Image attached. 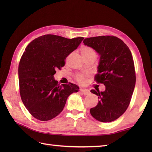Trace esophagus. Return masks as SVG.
<instances>
[{
    "label": "esophagus",
    "instance_id": "34e87169",
    "mask_svg": "<svg viewBox=\"0 0 152 152\" xmlns=\"http://www.w3.org/2000/svg\"><path fill=\"white\" fill-rule=\"evenodd\" d=\"M80 91H81V92L83 93V95H89L90 93L89 90L87 89H82L81 90H80Z\"/></svg>",
    "mask_w": 152,
    "mask_h": 152
}]
</instances>
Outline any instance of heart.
Masks as SVG:
<instances>
[{
    "label": "heart",
    "mask_w": 152,
    "mask_h": 152,
    "mask_svg": "<svg viewBox=\"0 0 152 152\" xmlns=\"http://www.w3.org/2000/svg\"><path fill=\"white\" fill-rule=\"evenodd\" d=\"M81 52L82 54L83 55V56H89V55L91 54H96L95 51L93 50L91 48L88 46H83V48H82ZM87 76H88V75L86 74H78L76 75V79L80 83H83L86 82Z\"/></svg>",
    "instance_id": "obj_1"
}]
</instances>
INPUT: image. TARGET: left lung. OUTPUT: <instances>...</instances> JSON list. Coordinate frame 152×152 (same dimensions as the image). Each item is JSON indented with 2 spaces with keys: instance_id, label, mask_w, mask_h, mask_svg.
I'll return each instance as SVG.
<instances>
[{
  "instance_id": "8db88e82",
  "label": "left lung",
  "mask_w": 152,
  "mask_h": 152,
  "mask_svg": "<svg viewBox=\"0 0 152 152\" xmlns=\"http://www.w3.org/2000/svg\"><path fill=\"white\" fill-rule=\"evenodd\" d=\"M83 42L99 55L95 80L105 86L104 91L91 90L99 101L90 109V114L99 121H113L126 111L134 91L136 76L133 56L127 45L115 37H91Z\"/></svg>"
}]
</instances>
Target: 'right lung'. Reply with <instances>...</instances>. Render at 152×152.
<instances>
[{
    "mask_svg": "<svg viewBox=\"0 0 152 152\" xmlns=\"http://www.w3.org/2000/svg\"><path fill=\"white\" fill-rule=\"evenodd\" d=\"M83 40V37L69 39L46 34L33 40L25 48L18 68L19 91L25 108L38 120L56 117L63 111L69 96L79 91L73 83L59 86L54 74Z\"/></svg>",
    "mask_w": 152,
    "mask_h": 152,
    "instance_id": "right-lung-1",
    "label": "right lung"
}]
</instances>
